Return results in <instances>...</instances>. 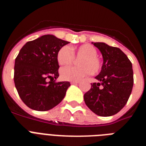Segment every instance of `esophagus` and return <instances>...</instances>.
<instances>
[{"mask_svg":"<svg viewBox=\"0 0 146 146\" xmlns=\"http://www.w3.org/2000/svg\"><path fill=\"white\" fill-rule=\"evenodd\" d=\"M79 81H72L71 82V84L72 85H76V84H78L79 83Z\"/></svg>","mask_w":146,"mask_h":146,"instance_id":"1","label":"esophagus"}]
</instances>
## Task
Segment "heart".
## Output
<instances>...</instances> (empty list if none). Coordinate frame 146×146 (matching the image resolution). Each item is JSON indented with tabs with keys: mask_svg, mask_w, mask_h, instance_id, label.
<instances>
[{
	"mask_svg": "<svg viewBox=\"0 0 146 146\" xmlns=\"http://www.w3.org/2000/svg\"><path fill=\"white\" fill-rule=\"evenodd\" d=\"M74 55L82 57L78 62L80 66H66L60 70V77L67 81L80 80L91 73H97L101 69V62L98 58L97 50L91 44H83L77 48L64 46L59 50L57 60L60 66L69 65L74 60Z\"/></svg>",
	"mask_w": 146,
	"mask_h": 146,
	"instance_id": "heart-1",
	"label": "heart"
}]
</instances>
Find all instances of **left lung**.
Returning <instances> with one entry per match:
<instances>
[{"instance_id": "obj_1", "label": "left lung", "mask_w": 146, "mask_h": 146, "mask_svg": "<svg viewBox=\"0 0 146 146\" xmlns=\"http://www.w3.org/2000/svg\"><path fill=\"white\" fill-rule=\"evenodd\" d=\"M101 52L103 64L95 77L96 82L84 94L88 108L99 116L116 114L126 104L132 91V64L126 54L118 47L104 42H92Z\"/></svg>"}]
</instances>
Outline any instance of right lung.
Here are the masks:
<instances>
[{
  "mask_svg": "<svg viewBox=\"0 0 146 146\" xmlns=\"http://www.w3.org/2000/svg\"><path fill=\"white\" fill-rule=\"evenodd\" d=\"M69 43L47 34L28 42L20 50L15 59L14 80L19 96L31 109L47 111L65 96L70 82L55 80L59 77L58 52Z\"/></svg>",
  "mask_w": 146,
  "mask_h": 146,
  "instance_id": "right-lung-1",
  "label": "right lung"
}]
</instances>
